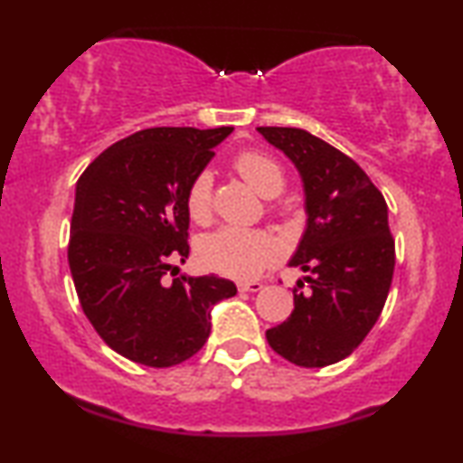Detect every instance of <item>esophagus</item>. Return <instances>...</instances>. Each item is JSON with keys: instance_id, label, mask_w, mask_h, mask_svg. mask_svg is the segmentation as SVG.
Returning a JSON list of instances; mask_svg holds the SVG:
<instances>
[{"instance_id": "1", "label": "esophagus", "mask_w": 463, "mask_h": 463, "mask_svg": "<svg viewBox=\"0 0 463 463\" xmlns=\"http://www.w3.org/2000/svg\"><path fill=\"white\" fill-rule=\"evenodd\" d=\"M265 287L263 282L250 280V282H238V290H246V293H259Z\"/></svg>"}]
</instances>
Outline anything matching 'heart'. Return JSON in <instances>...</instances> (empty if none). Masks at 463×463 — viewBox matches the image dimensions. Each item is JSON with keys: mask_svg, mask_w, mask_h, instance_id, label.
Segmentation results:
<instances>
[{"mask_svg": "<svg viewBox=\"0 0 463 463\" xmlns=\"http://www.w3.org/2000/svg\"><path fill=\"white\" fill-rule=\"evenodd\" d=\"M233 168L265 198H276L284 189V170L274 157L261 151H242L233 160ZM185 204L189 217L206 223L213 214V175L202 170L187 187ZM280 255V244L268 232L249 227L223 225L200 242V259L217 274L249 280L261 274Z\"/></svg>", "mask_w": 463, "mask_h": 463, "instance_id": "1", "label": "heart"}]
</instances>
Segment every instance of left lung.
<instances>
[{
    "instance_id": "8db88e82",
    "label": "left lung",
    "mask_w": 463,
    "mask_h": 463,
    "mask_svg": "<svg viewBox=\"0 0 463 463\" xmlns=\"http://www.w3.org/2000/svg\"><path fill=\"white\" fill-rule=\"evenodd\" d=\"M299 170L307 223L290 268L309 271L293 288L295 309L265 333L271 350L306 369L335 364L375 325L394 276L388 204L363 168L301 128L259 126Z\"/></svg>"
}]
</instances>
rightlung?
I'll list each match as a JSON object with an SVG mask.
<instances>
[{"label": "right lung", "instance_id": "right-lung-1", "mask_svg": "<svg viewBox=\"0 0 463 463\" xmlns=\"http://www.w3.org/2000/svg\"><path fill=\"white\" fill-rule=\"evenodd\" d=\"M232 130L135 132L75 185L67 257L80 306L100 339L132 363L164 369L192 358L211 335L214 303L238 293L213 274L162 282L170 261L189 255V183Z\"/></svg>", "mask_w": 463, "mask_h": 463}]
</instances>
